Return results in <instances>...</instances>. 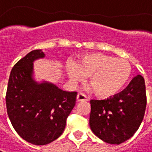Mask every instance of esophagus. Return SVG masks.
Wrapping results in <instances>:
<instances>
[{"instance_id":"1","label":"esophagus","mask_w":152,"mask_h":152,"mask_svg":"<svg viewBox=\"0 0 152 152\" xmlns=\"http://www.w3.org/2000/svg\"><path fill=\"white\" fill-rule=\"evenodd\" d=\"M77 101L78 102H85V101H88V98L86 97V95L80 93L77 95Z\"/></svg>"}]
</instances>
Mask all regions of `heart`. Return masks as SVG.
<instances>
[{
  "instance_id": "b5f03b06",
  "label": "heart",
  "mask_w": 152,
  "mask_h": 152,
  "mask_svg": "<svg viewBox=\"0 0 152 152\" xmlns=\"http://www.w3.org/2000/svg\"><path fill=\"white\" fill-rule=\"evenodd\" d=\"M67 74L73 82H82L84 76L90 77L89 84L95 94L107 98L119 93L129 81L132 66L125 58L93 53L83 56L75 66H69Z\"/></svg>"
}]
</instances>
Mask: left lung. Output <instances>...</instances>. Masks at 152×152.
I'll return each mask as SVG.
<instances>
[{"instance_id": "obj_1", "label": "left lung", "mask_w": 152, "mask_h": 152, "mask_svg": "<svg viewBox=\"0 0 152 152\" xmlns=\"http://www.w3.org/2000/svg\"><path fill=\"white\" fill-rule=\"evenodd\" d=\"M89 125L102 141L119 145L128 140L142 123L146 107L145 80L134 77L121 93L104 100L90 101Z\"/></svg>"}]
</instances>
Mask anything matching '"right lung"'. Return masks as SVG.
Listing matches in <instances>:
<instances>
[{"label": "right lung", "mask_w": 152, "mask_h": 152, "mask_svg": "<svg viewBox=\"0 0 152 152\" xmlns=\"http://www.w3.org/2000/svg\"><path fill=\"white\" fill-rule=\"evenodd\" d=\"M44 57L41 50H33L15 64L6 96L7 114L15 132L25 141L39 146L61 136L77 97L76 92L34 81L33 63Z\"/></svg>", "instance_id": "right-lung-1"}]
</instances>
